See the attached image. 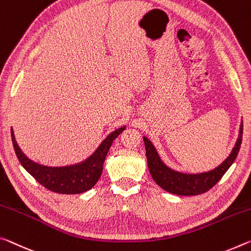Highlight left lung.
I'll return each mask as SVG.
<instances>
[{"label":"left lung","instance_id":"obj_1","mask_svg":"<svg viewBox=\"0 0 251 251\" xmlns=\"http://www.w3.org/2000/svg\"><path fill=\"white\" fill-rule=\"evenodd\" d=\"M242 129H244V126L241 124L239 137H238L236 145L228 158L217 169L201 174H183L169 169L161 161L152 143L146 137H143L146 150L147 165H149L151 176L155 183L161 186L163 190L176 194V196H198V194L206 192L220 181L226 170L236 160L242 142Z\"/></svg>","mask_w":251,"mask_h":251}]
</instances>
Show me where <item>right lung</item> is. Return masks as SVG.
<instances>
[{"instance_id": "1", "label": "right lung", "mask_w": 251, "mask_h": 251, "mask_svg": "<svg viewBox=\"0 0 251 251\" xmlns=\"http://www.w3.org/2000/svg\"><path fill=\"white\" fill-rule=\"evenodd\" d=\"M124 129L125 127H122L111 133L86 162L78 165L67 166V168H47V166L39 165L32 162L21 152L12 130L11 136L18 160L40 184L52 192L78 194L86 192L96 184L101 176L102 165H104L105 158L113 144V141Z\"/></svg>"}]
</instances>
